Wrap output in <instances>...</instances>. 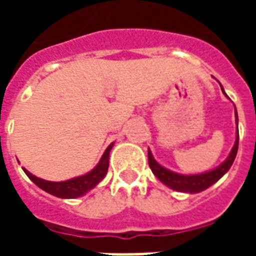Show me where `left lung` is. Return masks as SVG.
<instances>
[{
    "label": "left lung",
    "instance_id": "1",
    "mask_svg": "<svg viewBox=\"0 0 256 256\" xmlns=\"http://www.w3.org/2000/svg\"><path fill=\"white\" fill-rule=\"evenodd\" d=\"M220 89H222V93L228 97L225 90L222 88V84H220ZM234 118H236L237 126L236 141H234V145L232 148L230 154L228 155V158L220 163V166H216L212 170H208V172H198V174H180V172H172V170H168L164 166H162L160 163H158L154 155H152L150 150L148 148V163H150L152 172L155 174L156 178L160 182H163L166 186L172 189V190H177V192L198 193L210 188L211 185H214L218 180H220L226 172H229V168H230L233 162L236 159L237 150H238V116H237L236 106H234Z\"/></svg>",
    "mask_w": 256,
    "mask_h": 256
}]
</instances>
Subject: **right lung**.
<instances>
[{"mask_svg": "<svg viewBox=\"0 0 256 256\" xmlns=\"http://www.w3.org/2000/svg\"><path fill=\"white\" fill-rule=\"evenodd\" d=\"M112 146H114V142L108 145V148L104 150V154L101 156L98 163L96 164L94 168H92L89 172H86L84 176H78V177L71 178V180L53 182V181H46V180L36 177L34 174H31L26 168H23V172H26V176L30 178L31 181L36 184L38 188H41L42 190L50 193V194L56 196V198H80V196H84L88 192H90L93 188H96L106 176L108 166H110V152H111Z\"/></svg>", "mask_w": 256, "mask_h": 256, "instance_id": "add662e5", "label": "right lung"}]
</instances>
